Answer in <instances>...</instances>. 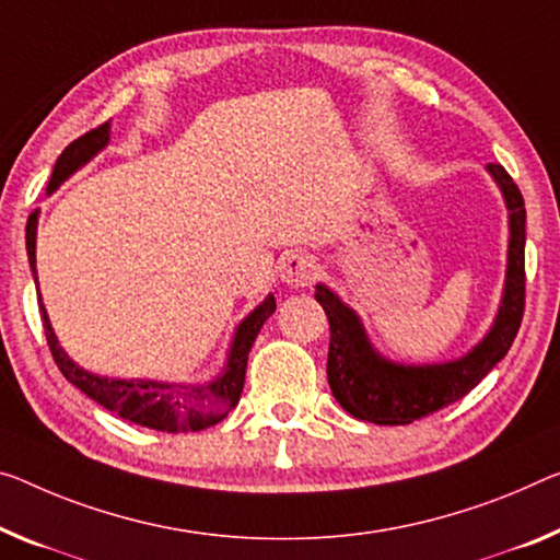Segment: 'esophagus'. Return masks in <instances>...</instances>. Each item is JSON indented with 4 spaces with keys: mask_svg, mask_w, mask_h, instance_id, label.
I'll return each mask as SVG.
<instances>
[{
    "mask_svg": "<svg viewBox=\"0 0 560 560\" xmlns=\"http://www.w3.org/2000/svg\"><path fill=\"white\" fill-rule=\"evenodd\" d=\"M317 272H320V268H317V260L313 255L292 253L290 257H285V262H282L280 280L290 288H305L317 278Z\"/></svg>",
    "mask_w": 560,
    "mask_h": 560,
    "instance_id": "obj_1",
    "label": "esophagus"
}]
</instances>
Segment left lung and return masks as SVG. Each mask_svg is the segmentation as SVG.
Listing matches in <instances>:
<instances>
[{
	"label": "left lung",
	"mask_w": 560,
	"mask_h": 560,
	"mask_svg": "<svg viewBox=\"0 0 560 560\" xmlns=\"http://www.w3.org/2000/svg\"><path fill=\"white\" fill-rule=\"evenodd\" d=\"M488 172L509 208V270L493 328L468 355L433 365L385 360L370 346L355 310L323 282L315 285V300L330 323L328 383L335 400L352 418L375 425H408L468 395L511 350L526 307V205L509 172L501 165H488Z\"/></svg>",
	"instance_id": "left-lung-1"
}]
</instances>
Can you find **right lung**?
<instances>
[{
    "label": "right lung",
    "instance_id": "1",
    "mask_svg": "<svg viewBox=\"0 0 560 560\" xmlns=\"http://www.w3.org/2000/svg\"><path fill=\"white\" fill-rule=\"evenodd\" d=\"M107 142L109 122L94 127V130L84 132L82 137H77L74 142L67 144L65 152L57 158L55 170H51L47 192H55L72 172L88 165L94 154L107 148ZM37 214L39 210H34L27 220V255L34 282H37ZM39 307L51 358H55L57 368L62 370L67 381L77 385L84 395H90L94 402H100L102 408L117 412L119 418L130 420V423L162 430V433H187V430H202L220 423V420L228 418V412L237 406L245 385L247 355H250L253 342L257 338V332H260L262 323L268 320L278 305H275V298L268 295L243 323L237 325L225 370L208 385L112 381V377L88 373V370L77 365L74 360L59 348L57 335L49 325L47 310L42 305V298Z\"/></svg>",
    "mask_w": 560,
    "mask_h": 560
}]
</instances>
